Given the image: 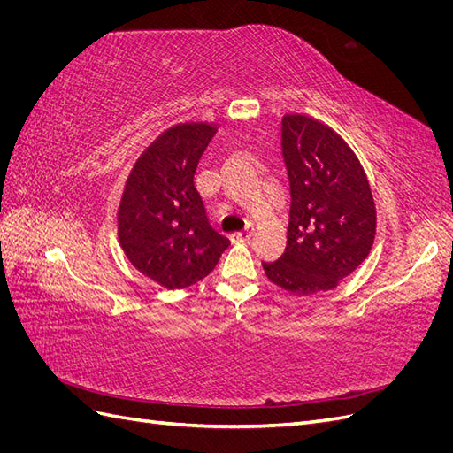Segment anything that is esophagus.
<instances>
[{"label":"esophagus","mask_w":453,"mask_h":453,"mask_svg":"<svg viewBox=\"0 0 453 453\" xmlns=\"http://www.w3.org/2000/svg\"><path fill=\"white\" fill-rule=\"evenodd\" d=\"M253 234H255V226L248 225L242 232H238V234H234V238L240 242H250L253 238Z\"/></svg>","instance_id":"1"}]
</instances>
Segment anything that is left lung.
I'll return each instance as SVG.
<instances>
[{
  "instance_id": "8db88e82",
  "label": "left lung",
  "mask_w": 453,
  "mask_h": 453,
  "mask_svg": "<svg viewBox=\"0 0 453 453\" xmlns=\"http://www.w3.org/2000/svg\"><path fill=\"white\" fill-rule=\"evenodd\" d=\"M281 155L291 208L287 248L263 263L270 281L296 295L336 287L372 248L376 208L357 157L321 122L289 115L281 120Z\"/></svg>"
}]
</instances>
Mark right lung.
Masks as SVG:
<instances>
[{
  "mask_svg": "<svg viewBox=\"0 0 453 453\" xmlns=\"http://www.w3.org/2000/svg\"><path fill=\"white\" fill-rule=\"evenodd\" d=\"M213 134L210 125H180L164 132L135 164L122 195V250L143 276L168 289L203 280L230 245L210 225L193 183Z\"/></svg>",
  "mask_w": 453,
  "mask_h": 453,
  "instance_id": "add662e5",
  "label": "right lung"
}]
</instances>
